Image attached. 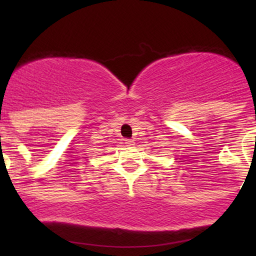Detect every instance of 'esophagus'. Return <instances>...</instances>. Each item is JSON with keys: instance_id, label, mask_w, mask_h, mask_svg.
Wrapping results in <instances>:
<instances>
[{"instance_id": "esophagus-1", "label": "esophagus", "mask_w": 256, "mask_h": 256, "mask_svg": "<svg viewBox=\"0 0 256 256\" xmlns=\"http://www.w3.org/2000/svg\"><path fill=\"white\" fill-rule=\"evenodd\" d=\"M125 144L128 146H134V142L132 140H125Z\"/></svg>"}]
</instances>
